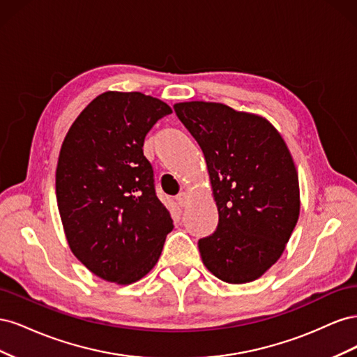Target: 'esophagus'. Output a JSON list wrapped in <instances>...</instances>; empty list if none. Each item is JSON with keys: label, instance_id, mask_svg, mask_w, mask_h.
<instances>
[{"label": "esophagus", "instance_id": "34e87169", "mask_svg": "<svg viewBox=\"0 0 357 357\" xmlns=\"http://www.w3.org/2000/svg\"><path fill=\"white\" fill-rule=\"evenodd\" d=\"M176 199H177V204L180 205V207H186V205L189 204L190 197H189L188 192H181V193H178Z\"/></svg>", "mask_w": 357, "mask_h": 357}]
</instances>
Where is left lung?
<instances>
[{
  "label": "left lung",
  "instance_id": "obj_1",
  "mask_svg": "<svg viewBox=\"0 0 357 357\" xmlns=\"http://www.w3.org/2000/svg\"><path fill=\"white\" fill-rule=\"evenodd\" d=\"M174 110L202 150L219 211L218 229L198 241L202 264L222 282H255L282 257L299 219L290 150L261 114L205 101Z\"/></svg>",
  "mask_w": 357,
  "mask_h": 357
}]
</instances>
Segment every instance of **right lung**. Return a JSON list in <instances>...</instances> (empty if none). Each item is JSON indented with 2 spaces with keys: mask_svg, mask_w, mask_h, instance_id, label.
Instances as JSON below:
<instances>
[{
  "mask_svg": "<svg viewBox=\"0 0 357 357\" xmlns=\"http://www.w3.org/2000/svg\"><path fill=\"white\" fill-rule=\"evenodd\" d=\"M171 107L142 92L107 91L70 126L56 167V199L73 255L105 282L152 271L174 228L159 201L144 137Z\"/></svg>",
  "mask_w": 357,
  "mask_h": 357,
  "instance_id": "right-lung-1",
  "label": "right lung"
}]
</instances>
